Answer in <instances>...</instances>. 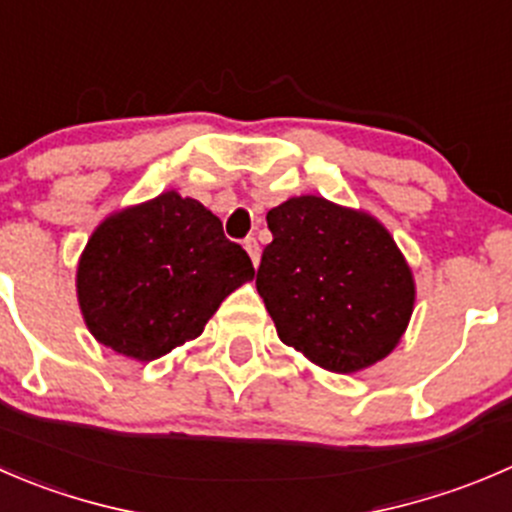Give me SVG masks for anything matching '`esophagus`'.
Segmentation results:
<instances>
[{"label":"esophagus","mask_w":512,"mask_h":512,"mask_svg":"<svg viewBox=\"0 0 512 512\" xmlns=\"http://www.w3.org/2000/svg\"><path fill=\"white\" fill-rule=\"evenodd\" d=\"M245 250H247V255H250L252 265H257V262H260V245H257L255 237H247V240H245Z\"/></svg>","instance_id":"1"}]
</instances>
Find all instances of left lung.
<instances>
[{
	"mask_svg": "<svg viewBox=\"0 0 512 512\" xmlns=\"http://www.w3.org/2000/svg\"><path fill=\"white\" fill-rule=\"evenodd\" d=\"M257 292L285 345L350 375L385 360L408 330L415 277L388 227L317 195L267 212Z\"/></svg>",
	"mask_w": 512,
	"mask_h": 512,
	"instance_id": "1",
	"label": "left lung"
}]
</instances>
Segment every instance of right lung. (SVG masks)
<instances>
[{
    "label": "right lung",
    "mask_w": 512,
    "mask_h": 512,
    "mask_svg": "<svg viewBox=\"0 0 512 512\" xmlns=\"http://www.w3.org/2000/svg\"><path fill=\"white\" fill-rule=\"evenodd\" d=\"M252 277L250 257L227 240L220 217L170 190L94 227L77 265V300L94 340L150 362L200 337Z\"/></svg>",
    "instance_id": "1"
}]
</instances>
